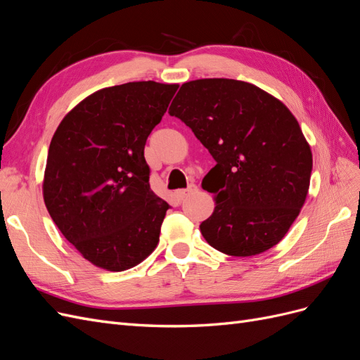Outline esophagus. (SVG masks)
<instances>
[{"label": "esophagus", "instance_id": "1", "mask_svg": "<svg viewBox=\"0 0 360 360\" xmlns=\"http://www.w3.org/2000/svg\"><path fill=\"white\" fill-rule=\"evenodd\" d=\"M195 192H198V186L197 184H189V188L188 189H181V191H177V195H179V198H186V197H189V195H193Z\"/></svg>", "mask_w": 360, "mask_h": 360}]
</instances>
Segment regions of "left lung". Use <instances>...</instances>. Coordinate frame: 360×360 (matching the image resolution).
I'll use <instances>...</instances> for the list:
<instances>
[{
	"label": "left lung",
	"instance_id": "8db88e82",
	"mask_svg": "<svg viewBox=\"0 0 360 360\" xmlns=\"http://www.w3.org/2000/svg\"><path fill=\"white\" fill-rule=\"evenodd\" d=\"M210 151L202 179L214 210L200 230L210 246L252 257L278 245L307 200L312 153L296 117L257 85L207 78L181 85L169 106Z\"/></svg>",
	"mask_w": 360,
	"mask_h": 360
}]
</instances>
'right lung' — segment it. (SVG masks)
Here are the masks:
<instances>
[{"label":"right lung","instance_id":"add662e5","mask_svg":"<svg viewBox=\"0 0 360 360\" xmlns=\"http://www.w3.org/2000/svg\"><path fill=\"white\" fill-rule=\"evenodd\" d=\"M177 89L155 81L102 89L52 136L43 200L61 234L96 267L132 269L159 243L169 204L150 189L144 147Z\"/></svg>","mask_w":360,"mask_h":360}]
</instances>
